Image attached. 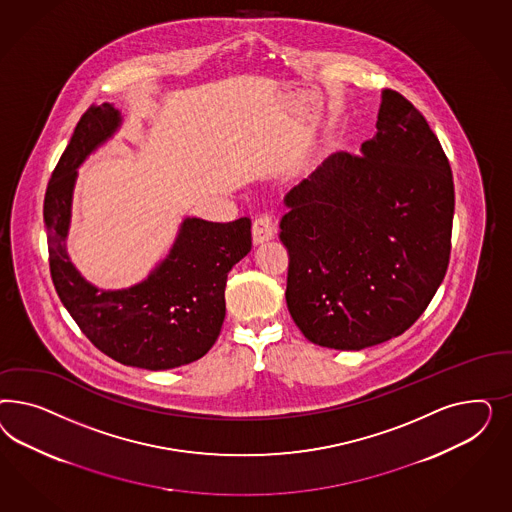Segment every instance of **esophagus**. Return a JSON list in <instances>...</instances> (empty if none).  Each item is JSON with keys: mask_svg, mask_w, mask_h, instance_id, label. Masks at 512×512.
Here are the masks:
<instances>
[{"mask_svg": "<svg viewBox=\"0 0 512 512\" xmlns=\"http://www.w3.org/2000/svg\"><path fill=\"white\" fill-rule=\"evenodd\" d=\"M253 242L255 244H263L266 240L274 238L276 236V221L270 214H261L253 221Z\"/></svg>", "mask_w": 512, "mask_h": 512, "instance_id": "34e87169", "label": "esophagus"}]
</instances>
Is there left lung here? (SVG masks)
Segmentation results:
<instances>
[{"instance_id":"obj_1","label":"left lung","mask_w":512,"mask_h":512,"mask_svg":"<svg viewBox=\"0 0 512 512\" xmlns=\"http://www.w3.org/2000/svg\"><path fill=\"white\" fill-rule=\"evenodd\" d=\"M377 133L336 152L285 195L287 308L321 347L360 351L413 325L447 274L449 159L403 95L381 92Z\"/></svg>"}]
</instances>
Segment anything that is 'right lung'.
Returning <instances> with one entry per match:
<instances>
[{
  "mask_svg": "<svg viewBox=\"0 0 512 512\" xmlns=\"http://www.w3.org/2000/svg\"><path fill=\"white\" fill-rule=\"evenodd\" d=\"M124 122L114 105H92L80 118L45 195L50 274L63 306L93 345L125 366L171 370L204 357L225 319V285L251 251V221L212 223L184 217L171 251L146 278L125 289H99L67 253L77 169Z\"/></svg>",
  "mask_w": 512,
  "mask_h": 512,
  "instance_id": "1",
  "label": "right lung"
}]
</instances>
